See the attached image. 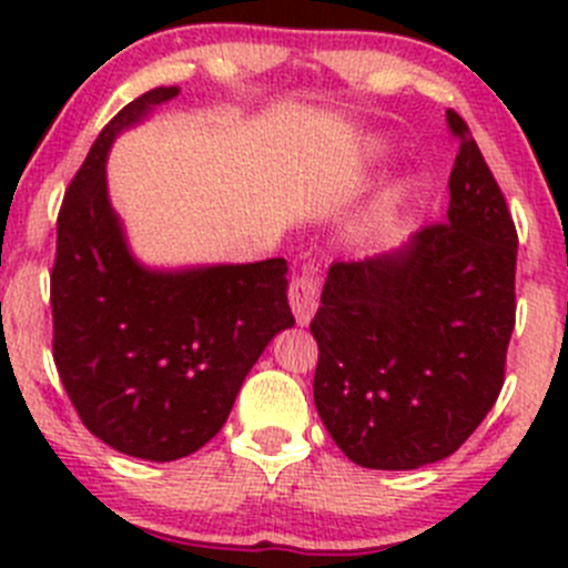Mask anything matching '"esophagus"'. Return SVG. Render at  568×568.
<instances>
[{"mask_svg":"<svg viewBox=\"0 0 568 568\" xmlns=\"http://www.w3.org/2000/svg\"><path fill=\"white\" fill-rule=\"evenodd\" d=\"M288 302H291V311H294L296 324H311L313 313L318 307V285L316 277L311 272H302L291 280L288 285Z\"/></svg>","mask_w":568,"mask_h":568,"instance_id":"obj_1","label":"esophagus"}]
</instances>
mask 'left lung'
<instances>
[{
    "instance_id": "obj_1",
    "label": "left lung",
    "mask_w": 568,
    "mask_h": 568,
    "mask_svg": "<svg viewBox=\"0 0 568 568\" xmlns=\"http://www.w3.org/2000/svg\"><path fill=\"white\" fill-rule=\"evenodd\" d=\"M448 222L404 247L335 261L311 321L313 398L337 448L368 469H417L456 454L495 406L517 316V227L467 123Z\"/></svg>"
}]
</instances>
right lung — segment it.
<instances>
[{"label":"right lung","mask_w":568,"mask_h":568,"mask_svg":"<svg viewBox=\"0 0 568 568\" xmlns=\"http://www.w3.org/2000/svg\"><path fill=\"white\" fill-rule=\"evenodd\" d=\"M175 95L148 90L104 125L62 200L51 268V346L68 398L101 443L148 462L203 448L268 341L294 326L283 257L159 272L131 255L106 153Z\"/></svg>","instance_id":"add662e5"}]
</instances>
